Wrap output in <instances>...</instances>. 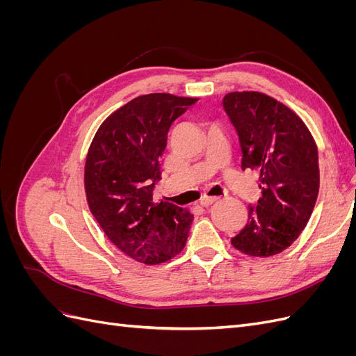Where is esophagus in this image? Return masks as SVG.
Wrapping results in <instances>:
<instances>
[{
    "instance_id": "1",
    "label": "esophagus",
    "mask_w": 356,
    "mask_h": 356,
    "mask_svg": "<svg viewBox=\"0 0 356 356\" xmlns=\"http://www.w3.org/2000/svg\"><path fill=\"white\" fill-rule=\"evenodd\" d=\"M218 200V197H209V196H203L202 199H200V204L202 207H204V208H208V207H211L212 203H215Z\"/></svg>"
}]
</instances>
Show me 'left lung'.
I'll return each mask as SVG.
<instances>
[{"label":"left lung","instance_id":"left-lung-1","mask_svg":"<svg viewBox=\"0 0 356 356\" xmlns=\"http://www.w3.org/2000/svg\"><path fill=\"white\" fill-rule=\"evenodd\" d=\"M222 106L242 149V169L260 174L261 197L232 245L251 257L282 252L303 232L319 191L318 148L303 120L260 92H232Z\"/></svg>","mask_w":356,"mask_h":356}]
</instances>
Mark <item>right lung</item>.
<instances>
[{
	"instance_id": "right-lung-1",
	"label": "right lung",
	"mask_w": 356,
	"mask_h": 356,
	"mask_svg": "<svg viewBox=\"0 0 356 356\" xmlns=\"http://www.w3.org/2000/svg\"><path fill=\"white\" fill-rule=\"evenodd\" d=\"M196 101L138 96L106 118L90 144L84 166L90 212L106 238L139 263L168 261L186 246L193 215L154 202L153 193L170 124Z\"/></svg>"
}]
</instances>
